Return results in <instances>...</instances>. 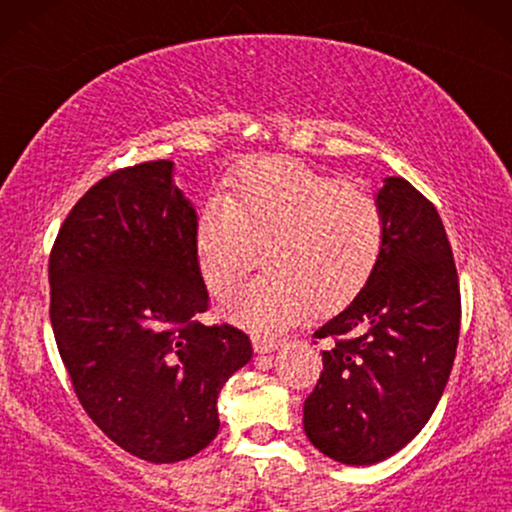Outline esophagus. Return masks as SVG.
Listing matches in <instances>:
<instances>
[{"label":"esophagus","mask_w":512,"mask_h":512,"mask_svg":"<svg viewBox=\"0 0 512 512\" xmlns=\"http://www.w3.org/2000/svg\"><path fill=\"white\" fill-rule=\"evenodd\" d=\"M279 347L275 338H261V335H254V352L256 354H270Z\"/></svg>","instance_id":"34e87169"}]
</instances>
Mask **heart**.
<instances>
[{
	"instance_id": "obj_1",
	"label": "heart",
	"mask_w": 512,
	"mask_h": 512,
	"mask_svg": "<svg viewBox=\"0 0 512 512\" xmlns=\"http://www.w3.org/2000/svg\"><path fill=\"white\" fill-rule=\"evenodd\" d=\"M265 249L263 277L244 286L226 317L272 338L352 303L384 247L382 209L333 174L286 158H261L230 179L226 200H209L195 221L193 254L202 284L228 298Z\"/></svg>"
}]
</instances>
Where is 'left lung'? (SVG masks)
<instances>
[{
	"instance_id": "obj_1",
	"label": "left lung",
	"mask_w": 512,
	"mask_h": 512,
	"mask_svg": "<svg viewBox=\"0 0 512 512\" xmlns=\"http://www.w3.org/2000/svg\"><path fill=\"white\" fill-rule=\"evenodd\" d=\"M375 200L380 263L366 289L314 333L333 347L303 405L310 443L347 466L389 459L424 429L459 340V279L436 207L401 177L384 179Z\"/></svg>"
}]
</instances>
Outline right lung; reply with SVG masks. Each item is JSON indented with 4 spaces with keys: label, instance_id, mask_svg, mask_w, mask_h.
Returning a JSON list of instances; mask_svg holds the SVG:
<instances>
[{
    "label": "right lung",
    "instance_id": "right-lung-1",
    "mask_svg": "<svg viewBox=\"0 0 512 512\" xmlns=\"http://www.w3.org/2000/svg\"><path fill=\"white\" fill-rule=\"evenodd\" d=\"M195 221L172 160L125 167L76 202L48 261L55 342L83 410L151 464L212 443L223 384L251 359L242 331L195 319L209 305Z\"/></svg>",
    "mask_w": 512,
    "mask_h": 512
}]
</instances>
